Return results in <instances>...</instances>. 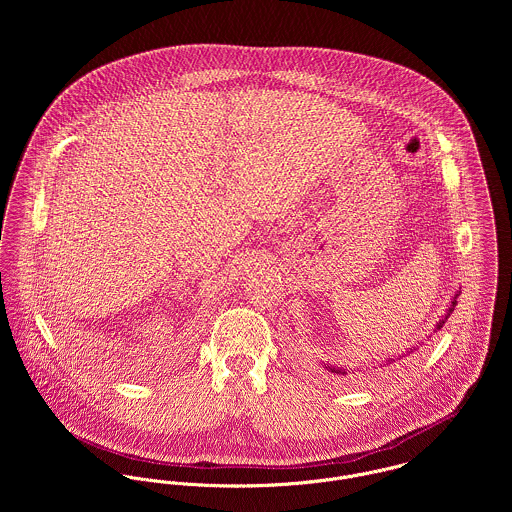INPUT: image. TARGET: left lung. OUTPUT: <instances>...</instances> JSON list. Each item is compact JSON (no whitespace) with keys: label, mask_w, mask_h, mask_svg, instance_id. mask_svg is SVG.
<instances>
[{"label":"left lung","mask_w":512,"mask_h":512,"mask_svg":"<svg viewBox=\"0 0 512 512\" xmlns=\"http://www.w3.org/2000/svg\"><path fill=\"white\" fill-rule=\"evenodd\" d=\"M455 299H457V295H455ZM455 299H453V301H451V307H449V309H447V315H445V317H443V319H441V321H439L438 323V327H436V329H441V327H443V325H445V321H447V317H449V313H451V311H453V307H455V305H457V303H455ZM414 351H416V349H410V351H408V355H410V353H414ZM402 357H406V353H404V355H402ZM402 357H400V359H402ZM392 361H394V359H390V361H388V363H386V365H390V363H392ZM323 368H325V370H329V372H331V374H337V376H347V372H345V370H343V368H333V366H323Z\"/></svg>","instance_id":"left-lung-1"}]
</instances>
